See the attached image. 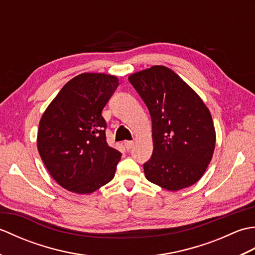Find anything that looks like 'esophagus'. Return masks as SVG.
I'll use <instances>...</instances> for the list:
<instances>
[{
    "instance_id": "esophagus-1",
    "label": "esophagus",
    "mask_w": 255,
    "mask_h": 255,
    "mask_svg": "<svg viewBox=\"0 0 255 255\" xmlns=\"http://www.w3.org/2000/svg\"><path fill=\"white\" fill-rule=\"evenodd\" d=\"M132 145H133V141H125V147H126L127 150L131 149Z\"/></svg>"
}]
</instances>
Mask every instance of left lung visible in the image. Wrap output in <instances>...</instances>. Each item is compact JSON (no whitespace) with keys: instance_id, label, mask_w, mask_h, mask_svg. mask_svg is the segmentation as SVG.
Returning <instances> with one entry per match:
<instances>
[{"instance_id":"8db88e82","label":"left lung","mask_w":255,"mask_h":255,"mask_svg":"<svg viewBox=\"0 0 255 255\" xmlns=\"http://www.w3.org/2000/svg\"><path fill=\"white\" fill-rule=\"evenodd\" d=\"M152 121L153 152L143 164L151 183L176 192L200 180L213 158L216 131L208 107L191 86L164 66L128 77Z\"/></svg>"}]
</instances>
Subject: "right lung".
<instances>
[{
	"instance_id": "1",
	"label": "right lung",
	"mask_w": 255,
	"mask_h": 255,
	"mask_svg": "<svg viewBox=\"0 0 255 255\" xmlns=\"http://www.w3.org/2000/svg\"><path fill=\"white\" fill-rule=\"evenodd\" d=\"M118 84L115 75L79 74L42 114L38 152L53 180L69 192L91 194L115 175L122 153L106 141L102 111Z\"/></svg>"
}]
</instances>
